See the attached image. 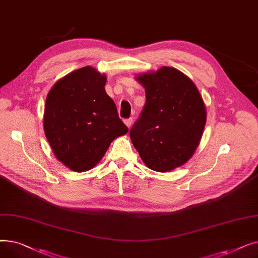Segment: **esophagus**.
<instances>
[{
	"label": "esophagus",
	"mask_w": 258,
	"mask_h": 258,
	"mask_svg": "<svg viewBox=\"0 0 258 258\" xmlns=\"http://www.w3.org/2000/svg\"><path fill=\"white\" fill-rule=\"evenodd\" d=\"M124 123H125V125L130 128V127L132 126V123H133V119H132V118L125 119V120H124Z\"/></svg>",
	"instance_id": "1"
}]
</instances>
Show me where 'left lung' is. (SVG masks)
<instances>
[{"label":"left lung","instance_id":"1","mask_svg":"<svg viewBox=\"0 0 258 258\" xmlns=\"http://www.w3.org/2000/svg\"><path fill=\"white\" fill-rule=\"evenodd\" d=\"M145 105L130 132L145 165L167 172L190 159L206 124V106L194 81L171 67L136 76Z\"/></svg>","mask_w":258,"mask_h":258}]
</instances>
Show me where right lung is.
<instances>
[{
	"instance_id": "obj_1",
	"label": "right lung",
	"mask_w": 258,
	"mask_h": 258,
	"mask_svg": "<svg viewBox=\"0 0 258 258\" xmlns=\"http://www.w3.org/2000/svg\"><path fill=\"white\" fill-rule=\"evenodd\" d=\"M105 84L106 75L88 66L58 79L47 95L46 138L54 156L75 172L96 166L113 140L128 132Z\"/></svg>"
}]
</instances>
